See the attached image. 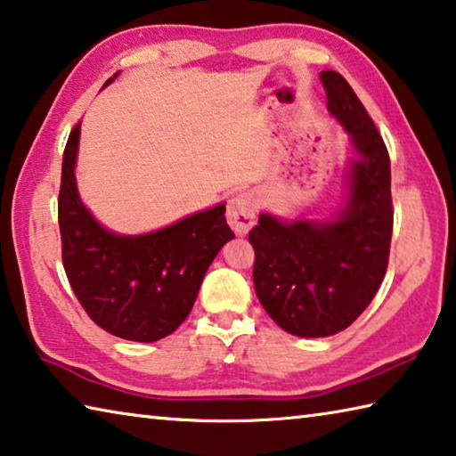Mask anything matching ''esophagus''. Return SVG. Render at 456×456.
<instances>
[{"instance_id": "esophagus-1", "label": "esophagus", "mask_w": 456, "mask_h": 456, "mask_svg": "<svg viewBox=\"0 0 456 456\" xmlns=\"http://www.w3.org/2000/svg\"><path fill=\"white\" fill-rule=\"evenodd\" d=\"M256 203L251 193H239L227 205V221L237 235H247L255 225Z\"/></svg>"}]
</instances>
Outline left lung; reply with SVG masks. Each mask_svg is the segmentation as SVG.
<instances>
[{"label": "left lung", "mask_w": 456, "mask_h": 456, "mask_svg": "<svg viewBox=\"0 0 456 456\" xmlns=\"http://www.w3.org/2000/svg\"><path fill=\"white\" fill-rule=\"evenodd\" d=\"M329 111L353 137L351 195L333 223H281L267 213L249 231L253 283L265 311L297 337L351 325L383 283L393 235L391 161L365 105L337 71H322Z\"/></svg>", "instance_id": "8db88e82"}]
</instances>
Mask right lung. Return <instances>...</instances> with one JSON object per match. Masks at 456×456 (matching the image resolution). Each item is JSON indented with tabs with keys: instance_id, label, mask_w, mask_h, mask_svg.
Here are the masks:
<instances>
[{
	"instance_id": "obj_1",
	"label": "right lung",
	"mask_w": 456,
	"mask_h": 456,
	"mask_svg": "<svg viewBox=\"0 0 456 456\" xmlns=\"http://www.w3.org/2000/svg\"><path fill=\"white\" fill-rule=\"evenodd\" d=\"M79 127L81 121L65 145L57 200L65 275L95 325L127 341H159L187 319L205 271L235 237L227 225L225 205L149 235L110 233L79 201L73 173Z\"/></svg>"
}]
</instances>
